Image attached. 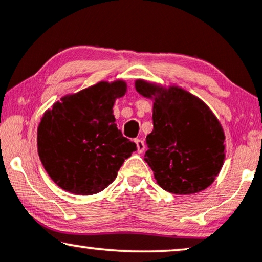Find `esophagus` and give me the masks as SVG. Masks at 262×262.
Instances as JSON below:
<instances>
[{
    "mask_svg": "<svg viewBox=\"0 0 262 262\" xmlns=\"http://www.w3.org/2000/svg\"><path fill=\"white\" fill-rule=\"evenodd\" d=\"M136 144H137V151L143 152L145 150V143L143 139H136Z\"/></svg>",
    "mask_w": 262,
    "mask_h": 262,
    "instance_id": "34e87169",
    "label": "esophagus"
}]
</instances>
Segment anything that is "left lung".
<instances>
[{
    "mask_svg": "<svg viewBox=\"0 0 262 262\" xmlns=\"http://www.w3.org/2000/svg\"><path fill=\"white\" fill-rule=\"evenodd\" d=\"M139 94L157 88L136 82ZM160 91V89H159ZM154 130L146 136L144 161L161 187L175 194H192L212 184L224 161V132L209 107L179 88L163 92L154 103Z\"/></svg>",
    "mask_w": 262,
    "mask_h": 262,
    "instance_id": "1",
    "label": "left lung"
}]
</instances>
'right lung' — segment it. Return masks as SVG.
<instances>
[{
	"label": "right lung",
	"mask_w": 262,
	"mask_h": 262,
	"mask_svg": "<svg viewBox=\"0 0 262 262\" xmlns=\"http://www.w3.org/2000/svg\"><path fill=\"white\" fill-rule=\"evenodd\" d=\"M126 92L123 81L100 83L62 99L42 117L38 154L50 178L75 194L101 192L137 150L114 123L113 103Z\"/></svg>",
	"instance_id": "1"
}]
</instances>
